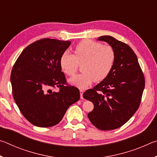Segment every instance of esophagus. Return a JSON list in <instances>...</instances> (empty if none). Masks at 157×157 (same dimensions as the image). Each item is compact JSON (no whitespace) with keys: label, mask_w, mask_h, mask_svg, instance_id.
I'll return each instance as SVG.
<instances>
[{"label":"esophagus","mask_w":157,"mask_h":157,"mask_svg":"<svg viewBox=\"0 0 157 157\" xmlns=\"http://www.w3.org/2000/svg\"><path fill=\"white\" fill-rule=\"evenodd\" d=\"M79 93H80V98L81 99H83V94H84V91L83 90H80V91H79Z\"/></svg>","instance_id":"obj_1"}]
</instances>
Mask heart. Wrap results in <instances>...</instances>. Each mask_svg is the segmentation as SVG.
<instances>
[{"instance_id": "obj_1", "label": "heart", "mask_w": 157, "mask_h": 157, "mask_svg": "<svg viewBox=\"0 0 157 157\" xmlns=\"http://www.w3.org/2000/svg\"><path fill=\"white\" fill-rule=\"evenodd\" d=\"M73 53H63L60 66L66 75L72 76L78 71L79 64L83 63V73L69 79V83L81 89L87 88L94 80L100 82L107 78L116 61V52L112 47L89 39L79 42Z\"/></svg>"}]
</instances>
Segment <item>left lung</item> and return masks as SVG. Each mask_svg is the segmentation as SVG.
I'll use <instances>...</instances> for the list:
<instances>
[{
    "label": "left lung",
    "instance_id": "left-lung-1",
    "mask_svg": "<svg viewBox=\"0 0 157 157\" xmlns=\"http://www.w3.org/2000/svg\"><path fill=\"white\" fill-rule=\"evenodd\" d=\"M116 52L112 70L105 79L84 92L94 109L89 121L100 130H112L126 123L139 107L145 88V78L136 54L128 45L111 36H102Z\"/></svg>",
    "mask_w": 157,
    "mask_h": 157
}]
</instances>
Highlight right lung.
<instances>
[{
	"mask_svg": "<svg viewBox=\"0 0 157 157\" xmlns=\"http://www.w3.org/2000/svg\"><path fill=\"white\" fill-rule=\"evenodd\" d=\"M71 44L40 39L26 47L13 66V97L21 113L34 125H56L68 108L79 99V89L68 85L60 66L61 57ZM55 87L59 91H53Z\"/></svg>",
	"mask_w": 157,
	"mask_h": 157,
	"instance_id": "obj_1",
	"label": "right lung"
}]
</instances>
